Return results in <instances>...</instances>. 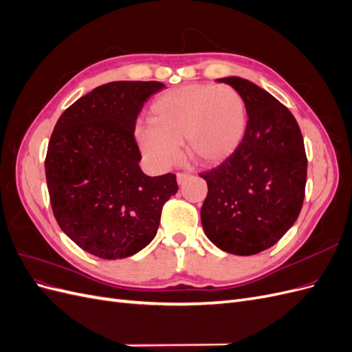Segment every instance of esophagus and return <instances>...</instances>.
<instances>
[{
    "label": "esophagus",
    "instance_id": "esophagus-1",
    "mask_svg": "<svg viewBox=\"0 0 352 352\" xmlns=\"http://www.w3.org/2000/svg\"><path fill=\"white\" fill-rule=\"evenodd\" d=\"M190 176H192V173H188V172H179V173H177V182H179V184H184L185 180H188Z\"/></svg>",
    "mask_w": 352,
    "mask_h": 352
}]
</instances>
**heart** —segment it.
Returning <instances> with one entry per match:
<instances>
[{
	"instance_id": "1",
	"label": "heart",
	"mask_w": 352,
	"mask_h": 352,
	"mask_svg": "<svg viewBox=\"0 0 352 352\" xmlns=\"http://www.w3.org/2000/svg\"><path fill=\"white\" fill-rule=\"evenodd\" d=\"M245 104L226 85L197 83L170 89L150 107V123L136 126L142 153L158 167L173 164L179 144L201 163H217L241 142Z\"/></svg>"
}]
</instances>
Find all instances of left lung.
<instances>
[{"instance_id": "left-lung-1", "label": "left lung", "mask_w": 352, "mask_h": 352, "mask_svg": "<svg viewBox=\"0 0 352 352\" xmlns=\"http://www.w3.org/2000/svg\"><path fill=\"white\" fill-rule=\"evenodd\" d=\"M247 109L242 141L225 162L201 173L208 192L201 207L207 238L220 250L252 255L267 250L300 216L307 155L295 117L272 94L242 78H223Z\"/></svg>"}]
</instances>
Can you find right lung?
Masks as SVG:
<instances>
[{
	"mask_svg": "<svg viewBox=\"0 0 352 352\" xmlns=\"http://www.w3.org/2000/svg\"><path fill=\"white\" fill-rule=\"evenodd\" d=\"M162 82H110L83 95L56 123L45 157L51 208L61 230L92 255L126 258L145 248L177 192L175 173L146 176L135 140L144 102Z\"/></svg>",
	"mask_w": 352,
	"mask_h": 352,
	"instance_id": "1",
	"label": "right lung"
}]
</instances>
